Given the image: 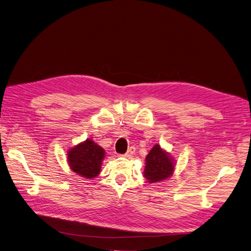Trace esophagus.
Listing matches in <instances>:
<instances>
[{"instance_id": "esophagus-1", "label": "esophagus", "mask_w": 251, "mask_h": 251, "mask_svg": "<svg viewBox=\"0 0 251 251\" xmlns=\"http://www.w3.org/2000/svg\"><path fill=\"white\" fill-rule=\"evenodd\" d=\"M134 153H135V147H130L127 150V152L124 154V156L125 157H131L134 154Z\"/></svg>"}]
</instances>
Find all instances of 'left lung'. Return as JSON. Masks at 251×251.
I'll list each match as a JSON object with an SVG mask.
<instances>
[{"instance_id":"left-lung-1","label":"left lung","mask_w":251,"mask_h":251,"mask_svg":"<svg viewBox=\"0 0 251 251\" xmlns=\"http://www.w3.org/2000/svg\"><path fill=\"white\" fill-rule=\"evenodd\" d=\"M144 176L149 182H159L167 179L174 171V164L168 153L155 145L146 156Z\"/></svg>"}]
</instances>
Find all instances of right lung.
Listing matches in <instances>:
<instances>
[{
  "label": "right lung",
  "instance_id": "obj_1",
  "mask_svg": "<svg viewBox=\"0 0 251 251\" xmlns=\"http://www.w3.org/2000/svg\"><path fill=\"white\" fill-rule=\"evenodd\" d=\"M68 153L69 165L75 173L88 179L98 176L105 152L94 141L88 139Z\"/></svg>",
  "mask_w": 251,
  "mask_h": 251
}]
</instances>
